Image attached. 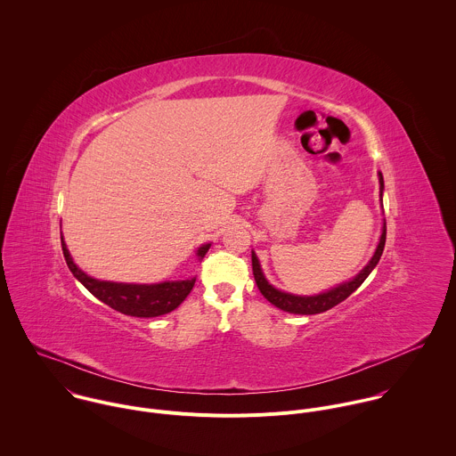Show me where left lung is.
Instances as JSON below:
<instances>
[{
  "label": "left lung",
  "instance_id": "left-lung-1",
  "mask_svg": "<svg viewBox=\"0 0 456 456\" xmlns=\"http://www.w3.org/2000/svg\"><path fill=\"white\" fill-rule=\"evenodd\" d=\"M379 182H380V200H382V191H384V178H382V173L379 171ZM384 246H386V223H384V228H382V235H380V240H379V246L375 249V255L371 256V260L368 262V265L350 281L332 289V290H327L323 294H318V296H294V294H287V292H281L278 289H274L264 276L262 273V267H260V262L255 255V251L251 253V262H253V276H255V281L258 285V290L262 292V296L269 301L271 304H274L276 307L283 309V311H289V313H294V314H316V313H323L330 307H334L336 304L345 301L350 294H354L362 283L364 280L370 276V273L377 267L380 256H382V251H384Z\"/></svg>",
  "mask_w": 456,
  "mask_h": 456
}]
</instances>
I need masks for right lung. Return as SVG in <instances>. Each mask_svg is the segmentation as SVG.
<instances>
[{
  "label": "right lung",
  "instance_id": "1",
  "mask_svg": "<svg viewBox=\"0 0 456 456\" xmlns=\"http://www.w3.org/2000/svg\"><path fill=\"white\" fill-rule=\"evenodd\" d=\"M210 244H205L198 249V258L201 260ZM61 249L65 262L74 274V278L99 301L108 304L110 307L138 318H152L160 316L183 303V299L191 294L196 278L183 281H164L155 285H133V283H113V281H99L85 274L72 260L67 244L61 239Z\"/></svg>",
  "mask_w": 456,
  "mask_h": 456
}]
</instances>
